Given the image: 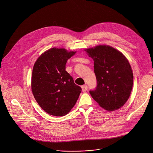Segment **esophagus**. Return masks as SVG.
<instances>
[{"label":"esophagus","instance_id":"1","mask_svg":"<svg viewBox=\"0 0 153 153\" xmlns=\"http://www.w3.org/2000/svg\"><path fill=\"white\" fill-rule=\"evenodd\" d=\"M81 88H82V90L83 92H85V91H86V90L87 89V86L86 84L85 85H83L81 86Z\"/></svg>","mask_w":153,"mask_h":153}]
</instances>
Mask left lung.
Returning <instances> with one entry per match:
<instances>
[{"label": "left lung", "instance_id": "1", "mask_svg": "<svg viewBox=\"0 0 153 153\" xmlns=\"http://www.w3.org/2000/svg\"><path fill=\"white\" fill-rule=\"evenodd\" d=\"M94 61L97 85L89 92L103 108L114 111L128 100L133 84L130 65L120 52L108 46H97L85 50Z\"/></svg>", "mask_w": 153, "mask_h": 153}]
</instances>
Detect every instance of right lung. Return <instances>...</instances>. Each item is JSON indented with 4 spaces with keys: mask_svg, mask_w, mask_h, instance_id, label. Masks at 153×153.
Segmentation results:
<instances>
[{
    "mask_svg": "<svg viewBox=\"0 0 153 153\" xmlns=\"http://www.w3.org/2000/svg\"><path fill=\"white\" fill-rule=\"evenodd\" d=\"M75 53L63 48H52L42 53L34 64L33 94L39 105L49 114H67L81 92V88L66 71L67 61Z\"/></svg>",
    "mask_w": 153,
    "mask_h": 153,
    "instance_id": "right-lung-1",
    "label": "right lung"
}]
</instances>
